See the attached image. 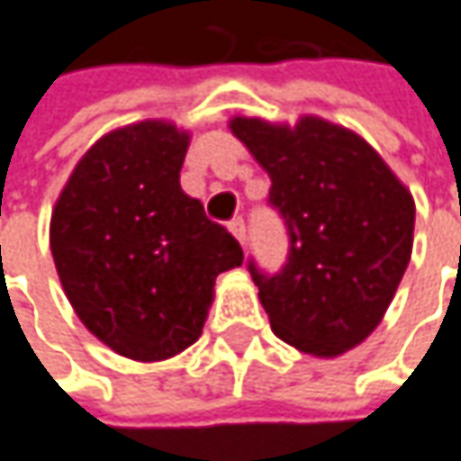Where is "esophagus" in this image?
Masks as SVG:
<instances>
[{
	"instance_id": "34e87169",
	"label": "esophagus",
	"mask_w": 461,
	"mask_h": 461,
	"mask_svg": "<svg viewBox=\"0 0 461 461\" xmlns=\"http://www.w3.org/2000/svg\"><path fill=\"white\" fill-rule=\"evenodd\" d=\"M230 231L237 237V242H240V245H245V240H248V230H245V221H242L240 216L230 221Z\"/></svg>"
}]
</instances>
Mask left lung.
<instances>
[{
	"label": "left lung",
	"instance_id": "1",
	"mask_svg": "<svg viewBox=\"0 0 461 461\" xmlns=\"http://www.w3.org/2000/svg\"><path fill=\"white\" fill-rule=\"evenodd\" d=\"M230 130L271 176L268 201L289 230L279 274L250 263L274 334L326 360L355 349L384 321L407 271L412 193L366 138L323 117H231Z\"/></svg>",
	"mask_w": 461,
	"mask_h": 461
}]
</instances>
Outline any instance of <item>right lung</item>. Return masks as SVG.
Segmentation results:
<instances>
[{
  "label": "right lung",
  "instance_id": "1",
  "mask_svg": "<svg viewBox=\"0 0 461 461\" xmlns=\"http://www.w3.org/2000/svg\"><path fill=\"white\" fill-rule=\"evenodd\" d=\"M190 130L143 120L101 135L62 187L49 245L69 305L117 355L161 363L203 331L242 248L179 187Z\"/></svg>",
  "mask_w": 461,
  "mask_h": 461
}]
</instances>
